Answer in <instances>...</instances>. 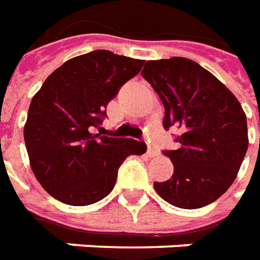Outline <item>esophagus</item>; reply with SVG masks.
<instances>
[{
	"label": "esophagus",
	"mask_w": 260,
	"mask_h": 260,
	"mask_svg": "<svg viewBox=\"0 0 260 260\" xmlns=\"http://www.w3.org/2000/svg\"><path fill=\"white\" fill-rule=\"evenodd\" d=\"M147 155L150 156V158H154V156L158 155V152H156V151L154 150V148H152L151 145H148V150H147Z\"/></svg>",
	"instance_id": "esophagus-1"
}]
</instances>
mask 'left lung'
<instances>
[{"label":"left lung","instance_id":"left-lung-1","mask_svg":"<svg viewBox=\"0 0 260 260\" xmlns=\"http://www.w3.org/2000/svg\"><path fill=\"white\" fill-rule=\"evenodd\" d=\"M141 74L161 98L164 127L182 128L179 148L165 151L174 174L154 182L161 198L179 209H200L227 192L248 150L239 101L198 62L185 57L150 60Z\"/></svg>","mask_w":260,"mask_h":260}]
</instances>
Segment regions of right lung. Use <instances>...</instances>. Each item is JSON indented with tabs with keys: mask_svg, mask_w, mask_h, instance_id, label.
<instances>
[{
	"mask_svg": "<svg viewBox=\"0 0 260 260\" xmlns=\"http://www.w3.org/2000/svg\"><path fill=\"white\" fill-rule=\"evenodd\" d=\"M143 60L95 50L70 58L32 98L23 127L29 162L46 192L70 206H88L115 187L128 155L147 151L143 141L92 134L123 84Z\"/></svg>",
	"mask_w": 260,
	"mask_h": 260,
	"instance_id": "right-lung-1",
	"label": "right lung"
}]
</instances>
